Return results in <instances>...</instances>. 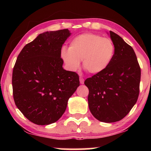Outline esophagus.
<instances>
[{"instance_id":"1","label":"esophagus","mask_w":151,"mask_h":151,"mask_svg":"<svg viewBox=\"0 0 151 151\" xmlns=\"http://www.w3.org/2000/svg\"><path fill=\"white\" fill-rule=\"evenodd\" d=\"M79 81H80L81 84H84V82H85V80H84V78L83 77H81V76H80V78H79Z\"/></svg>"}]
</instances>
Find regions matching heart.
Segmentation results:
<instances>
[{
    "instance_id": "b5f03b06",
    "label": "heart",
    "mask_w": 151,
    "mask_h": 151,
    "mask_svg": "<svg viewBox=\"0 0 151 151\" xmlns=\"http://www.w3.org/2000/svg\"><path fill=\"white\" fill-rule=\"evenodd\" d=\"M115 47L111 39L93 33H85L71 40L69 48L63 47L60 56L70 70H77L83 60L85 70L91 74L104 71L111 64Z\"/></svg>"
}]
</instances>
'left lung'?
Segmentation results:
<instances>
[{"instance_id": "obj_1", "label": "left lung", "mask_w": 151, "mask_h": 151, "mask_svg": "<svg viewBox=\"0 0 151 151\" xmlns=\"http://www.w3.org/2000/svg\"><path fill=\"white\" fill-rule=\"evenodd\" d=\"M115 51L105 70L86 78L88 106L101 122L121 121L131 111L139 94L140 68L134 51L116 33L110 31Z\"/></svg>"}]
</instances>
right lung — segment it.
Instances as JSON below:
<instances>
[{"label": "right lung", "instance_id": "1", "mask_svg": "<svg viewBox=\"0 0 151 151\" xmlns=\"http://www.w3.org/2000/svg\"><path fill=\"white\" fill-rule=\"evenodd\" d=\"M70 35L68 29L43 32L25 45L17 58L12 77L14 103L36 124L57 121L80 85L78 74L63 68L61 48Z\"/></svg>", "mask_w": 151, "mask_h": 151}]
</instances>
